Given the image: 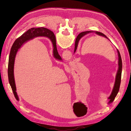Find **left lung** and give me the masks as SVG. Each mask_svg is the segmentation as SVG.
I'll list each match as a JSON object with an SVG mask.
<instances>
[{"mask_svg":"<svg viewBox=\"0 0 131 131\" xmlns=\"http://www.w3.org/2000/svg\"><path fill=\"white\" fill-rule=\"evenodd\" d=\"M90 33H95V34L99 35V36H102L106 37L107 39H108L107 36L106 35H104L103 34L99 32H96V31H92V30H90V31H86V32H81L80 34L77 37V39L76 40V41H75V46H74V52H76V51L77 50V46H78V43L79 41L80 40L82 37L84 36V35H87L88 34H90ZM117 52H118V71H117L116 76V81H115V83L114 85V87L113 89V91L112 92V94L110 95V96L108 97V99H109V102H108V103H110L113 102L114 101L115 97L117 96V94L119 91V86H120V83H121V73H122V59H121V57L120 54H119V51L117 49Z\"/></svg>","mask_w":131,"mask_h":131,"instance_id":"left-lung-1","label":"left lung"}]
</instances>
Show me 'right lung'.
<instances>
[{
  "label": "right lung",
  "instance_id": "add662e5",
  "mask_svg": "<svg viewBox=\"0 0 131 131\" xmlns=\"http://www.w3.org/2000/svg\"><path fill=\"white\" fill-rule=\"evenodd\" d=\"M37 36H46L50 39L53 45V55L55 59L58 60H62L61 57L58 52L56 39L54 33L48 29L47 28H33L29 29L28 31L24 34L21 36L18 37L15 40L14 43H13L12 48H11L9 58H8V81L10 85L12 88L13 94L17 100L18 101V97L16 92V87H15L14 76V65L15 55L19 48H21L23 44L28 41L29 40L32 39L35 37Z\"/></svg>",
  "mask_w": 131,
  "mask_h": 131
}]
</instances>
